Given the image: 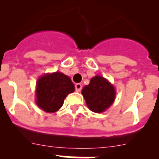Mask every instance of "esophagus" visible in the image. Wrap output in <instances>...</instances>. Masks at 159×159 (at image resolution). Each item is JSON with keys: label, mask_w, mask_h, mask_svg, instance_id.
Returning a JSON list of instances; mask_svg holds the SVG:
<instances>
[{"label": "esophagus", "mask_w": 159, "mask_h": 159, "mask_svg": "<svg viewBox=\"0 0 159 159\" xmlns=\"http://www.w3.org/2000/svg\"><path fill=\"white\" fill-rule=\"evenodd\" d=\"M75 92H80L81 90H82V84H75Z\"/></svg>", "instance_id": "34e87169"}]
</instances>
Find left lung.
Here are the masks:
<instances>
[{
	"instance_id": "8db88e82",
	"label": "left lung",
	"mask_w": 159,
	"mask_h": 159,
	"mask_svg": "<svg viewBox=\"0 0 159 159\" xmlns=\"http://www.w3.org/2000/svg\"><path fill=\"white\" fill-rule=\"evenodd\" d=\"M116 94L113 85L99 75L91 79L90 84L82 90L88 108L96 113L105 111L115 101Z\"/></svg>"
}]
</instances>
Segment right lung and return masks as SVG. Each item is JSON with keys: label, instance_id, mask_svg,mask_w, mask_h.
Wrapping results in <instances>:
<instances>
[{"label": "right lung", "instance_id": "obj_1", "mask_svg": "<svg viewBox=\"0 0 159 159\" xmlns=\"http://www.w3.org/2000/svg\"><path fill=\"white\" fill-rule=\"evenodd\" d=\"M75 91L71 79L61 72L45 74L36 83V102L43 111L56 112L63 106L64 99Z\"/></svg>", "mask_w": 159, "mask_h": 159}]
</instances>
